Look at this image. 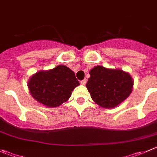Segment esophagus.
<instances>
[{
	"instance_id": "1",
	"label": "esophagus",
	"mask_w": 157,
	"mask_h": 157,
	"mask_svg": "<svg viewBox=\"0 0 157 157\" xmlns=\"http://www.w3.org/2000/svg\"><path fill=\"white\" fill-rule=\"evenodd\" d=\"M80 83H81L82 85L86 84V79H84V80H81V81H80Z\"/></svg>"
}]
</instances>
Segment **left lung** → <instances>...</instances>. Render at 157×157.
<instances>
[{
    "label": "left lung",
    "mask_w": 157,
    "mask_h": 157,
    "mask_svg": "<svg viewBox=\"0 0 157 157\" xmlns=\"http://www.w3.org/2000/svg\"><path fill=\"white\" fill-rule=\"evenodd\" d=\"M90 74L86 86L92 100L101 107H116L133 91V78L122 70L96 66L90 71Z\"/></svg>",
    "instance_id": "8db88e82"
}]
</instances>
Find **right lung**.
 Returning a JSON list of instances; mask_svg holds the SVG:
<instances>
[{"mask_svg":"<svg viewBox=\"0 0 157 157\" xmlns=\"http://www.w3.org/2000/svg\"><path fill=\"white\" fill-rule=\"evenodd\" d=\"M79 85L74 71L65 65L38 71L27 82L33 98L48 107H57L67 101L72 91Z\"/></svg>","mask_w":157,"mask_h":157,"instance_id":"right-lung-1","label":"right lung"}]
</instances>
